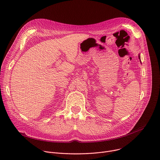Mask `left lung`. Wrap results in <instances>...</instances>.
<instances>
[{
	"label": "left lung",
	"mask_w": 160,
	"mask_h": 160,
	"mask_svg": "<svg viewBox=\"0 0 160 160\" xmlns=\"http://www.w3.org/2000/svg\"><path fill=\"white\" fill-rule=\"evenodd\" d=\"M139 58L140 59V61H141V57H140V54H139Z\"/></svg>",
	"instance_id": "1"
}]
</instances>
